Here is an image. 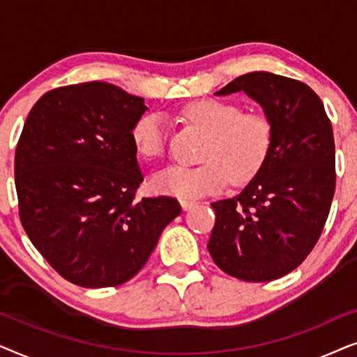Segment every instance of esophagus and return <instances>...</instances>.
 Segmentation results:
<instances>
[{
  "label": "esophagus",
  "mask_w": 357,
  "mask_h": 357,
  "mask_svg": "<svg viewBox=\"0 0 357 357\" xmlns=\"http://www.w3.org/2000/svg\"><path fill=\"white\" fill-rule=\"evenodd\" d=\"M180 204H182V208L185 209V211H188V209H192L193 206H197V202H192V199H182V202H180Z\"/></svg>",
  "instance_id": "34e87169"
}]
</instances>
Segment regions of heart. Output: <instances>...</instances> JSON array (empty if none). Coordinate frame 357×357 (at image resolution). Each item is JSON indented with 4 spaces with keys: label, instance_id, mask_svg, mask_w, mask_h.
Masks as SVG:
<instances>
[{
    "label": "heart",
    "instance_id": "b5f03b06",
    "mask_svg": "<svg viewBox=\"0 0 357 357\" xmlns=\"http://www.w3.org/2000/svg\"><path fill=\"white\" fill-rule=\"evenodd\" d=\"M180 114L203 131L204 139L195 167L172 165L153 177V188L180 199H193L218 192L229 182L243 183L255 177L271 153L275 128L261 112H243L236 102L199 99L183 105ZM167 128L162 116L146 114L135 121L131 141L136 153L146 159L164 154Z\"/></svg>",
    "mask_w": 357,
    "mask_h": 357
}]
</instances>
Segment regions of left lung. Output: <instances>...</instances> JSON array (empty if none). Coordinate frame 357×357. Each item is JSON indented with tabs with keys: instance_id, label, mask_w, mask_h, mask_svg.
I'll use <instances>...</instances> for the list:
<instances>
[{
	"instance_id": "left-lung-1",
	"label": "left lung",
	"mask_w": 357,
	"mask_h": 357,
	"mask_svg": "<svg viewBox=\"0 0 357 357\" xmlns=\"http://www.w3.org/2000/svg\"><path fill=\"white\" fill-rule=\"evenodd\" d=\"M243 91L270 116L275 138L260 172L237 197L211 203L213 260L237 280L273 281L315 247L335 195V139L320 97L266 71L238 76L216 96Z\"/></svg>"
}]
</instances>
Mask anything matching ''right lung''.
Here are the masks:
<instances>
[{
    "instance_id": "add662e5",
    "label": "right lung",
    "mask_w": 357,
    "mask_h": 357,
    "mask_svg": "<svg viewBox=\"0 0 357 357\" xmlns=\"http://www.w3.org/2000/svg\"><path fill=\"white\" fill-rule=\"evenodd\" d=\"M146 110L141 97L92 81L48 91L29 112L14 158L19 218L73 284L131 280L182 213L170 197L135 199L143 174L131 128Z\"/></svg>"
}]
</instances>
